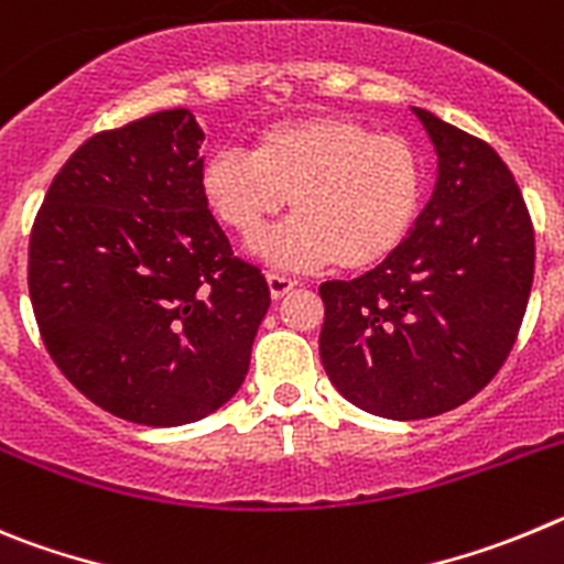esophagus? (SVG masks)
<instances>
[{
  "label": "esophagus",
  "mask_w": 564,
  "mask_h": 564,
  "mask_svg": "<svg viewBox=\"0 0 564 564\" xmlns=\"http://www.w3.org/2000/svg\"><path fill=\"white\" fill-rule=\"evenodd\" d=\"M267 283H270V294H272V301H281L283 294H289V292H292L294 286H297V283H294L292 278L275 275V272H270V275H267Z\"/></svg>",
  "instance_id": "obj_1"
}]
</instances>
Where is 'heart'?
Here are the masks:
<instances>
[{"instance_id": "heart-1", "label": "heart", "mask_w": 564, "mask_h": 564, "mask_svg": "<svg viewBox=\"0 0 564 564\" xmlns=\"http://www.w3.org/2000/svg\"><path fill=\"white\" fill-rule=\"evenodd\" d=\"M199 187L213 216L245 241L289 202L292 219L256 241L258 256L275 267L312 272L337 263L365 272L408 241L424 196V162L404 137L317 115L267 126L252 154L213 151Z\"/></svg>"}]
</instances>
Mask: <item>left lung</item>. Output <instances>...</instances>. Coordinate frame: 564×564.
Returning a JSON list of instances; mask_svg holds the SVG:
<instances>
[{"label":"left lung","instance_id":"8db88e82","mask_svg":"<svg viewBox=\"0 0 564 564\" xmlns=\"http://www.w3.org/2000/svg\"><path fill=\"white\" fill-rule=\"evenodd\" d=\"M413 111L438 154L427 207L377 270L319 286L328 379L365 413L395 421L455 410L495 379L534 281V225L506 162Z\"/></svg>","mask_w":564,"mask_h":564}]
</instances>
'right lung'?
<instances>
[{"instance_id":"obj_1","label":"right lung","mask_w":564,"mask_h":564,"mask_svg":"<svg viewBox=\"0 0 564 564\" xmlns=\"http://www.w3.org/2000/svg\"><path fill=\"white\" fill-rule=\"evenodd\" d=\"M202 140L187 109L89 137L30 232V303L53 362L89 402L149 427L230 402L270 308L261 270L207 210Z\"/></svg>"}]
</instances>
